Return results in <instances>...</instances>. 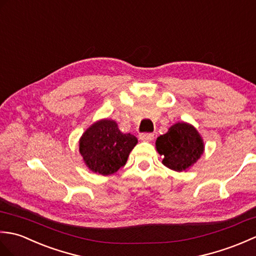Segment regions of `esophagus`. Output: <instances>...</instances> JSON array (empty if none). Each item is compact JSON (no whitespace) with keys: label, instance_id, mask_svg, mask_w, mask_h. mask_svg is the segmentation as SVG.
I'll return each instance as SVG.
<instances>
[{"label":"esophagus","instance_id":"34e87169","mask_svg":"<svg viewBox=\"0 0 256 256\" xmlns=\"http://www.w3.org/2000/svg\"><path fill=\"white\" fill-rule=\"evenodd\" d=\"M139 138H140V140L146 141V142H150V141L154 139V134H140Z\"/></svg>","mask_w":256,"mask_h":256}]
</instances>
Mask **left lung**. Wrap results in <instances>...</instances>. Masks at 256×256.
<instances>
[{
  "label": "left lung",
  "instance_id": "1",
  "mask_svg": "<svg viewBox=\"0 0 256 256\" xmlns=\"http://www.w3.org/2000/svg\"><path fill=\"white\" fill-rule=\"evenodd\" d=\"M162 163L176 172H186L200 160L205 151V144L192 124L180 122L168 128V132L156 141Z\"/></svg>",
  "mask_w": 256,
  "mask_h": 256
}]
</instances>
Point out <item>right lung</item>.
<instances>
[{"label":"right lung","mask_w":256,"mask_h":256,"mask_svg":"<svg viewBox=\"0 0 256 256\" xmlns=\"http://www.w3.org/2000/svg\"><path fill=\"white\" fill-rule=\"evenodd\" d=\"M138 144L132 134H124L115 120L100 119L85 130L78 140V151L90 171L100 175L116 173L126 164Z\"/></svg>","instance_id":"1"}]
</instances>
